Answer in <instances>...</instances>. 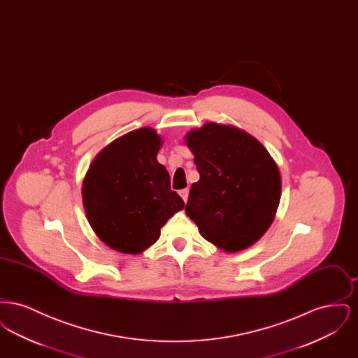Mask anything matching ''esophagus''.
Listing matches in <instances>:
<instances>
[{"label":"esophagus","mask_w":358,"mask_h":358,"mask_svg":"<svg viewBox=\"0 0 358 358\" xmlns=\"http://www.w3.org/2000/svg\"><path fill=\"white\" fill-rule=\"evenodd\" d=\"M180 196L184 200V203H187V197H189V189H181L180 190Z\"/></svg>","instance_id":"esophagus-1"}]
</instances>
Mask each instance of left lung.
Returning a JSON list of instances; mask_svg holds the SVG:
<instances>
[{
    "label": "left lung",
    "mask_w": 358,
    "mask_h": 358,
    "mask_svg": "<svg viewBox=\"0 0 358 358\" xmlns=\"http://www.w3.org/2000/svg\"><path fill=\"white\" fill-rule=\"evenodd\" d=\"M200 180L187 212L201 236L225 252L243 251L273 224L282 193L280 171L267 149L232 124L208 122L187 131Z\"/></svg>",
    "instance_id": "obj_1"
}]
</instances>
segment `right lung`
<instances>
[{"instance_id": "add662e5", "label": "right lung", "mask_w": 358, "mask_h": 358, "mask_svg": "<svg viewBox=\"0 0 358 358\" xmlns=\"http://www.w3.org/2000/svg\"><path fill=\"white\" fill-rule=\"evenodd\" d=\"M162 138L142 127L117 138L92 159L82 197L95 235L110 248L136 255L159 238L161 228L184 209L171 176L157 161Z\"/></svg>"}]
</instances>
